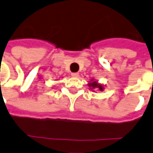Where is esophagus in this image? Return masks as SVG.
Wrapping results in <instances>:
<instances>
[{
	"label": "esophagus",
	"instance_id": "1",
	"mask_svg": "<svg viewBox=\"0 0 153 153\" xmlns=\"http://www.w3.org/2000/svg\"><path fill=\"white\" fill-rule=\"evenodd\" d=\"M71 76L74 77V78H78L79 77V73H72Z\"/></svg>",
	"mask_w": 153,
	"mask_h": 153
}]
</instances>
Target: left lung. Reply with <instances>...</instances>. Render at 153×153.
<instances>
[{
  "label": "left lung",
  "instance_id": "left-lung-1",
  "mask_svg": "<svg viewBox=\"0 0 153 153\" xmlns=\"http://www.w3.org/2000/svg\"><path fill=\"white\" fill-rule=\"evenodd\" d=\"M88 86L89 87V88L91 89V90H93V89H99L100 91H103V89H104V86L102 85V84H99V83H98L96 80H94V79H92L91 80H90V82L88 84ZM93 91L94 92V90H93Z\"/></svg>",
  "mask_w": 153,
  "mask_h": 153
}]
</instances>
